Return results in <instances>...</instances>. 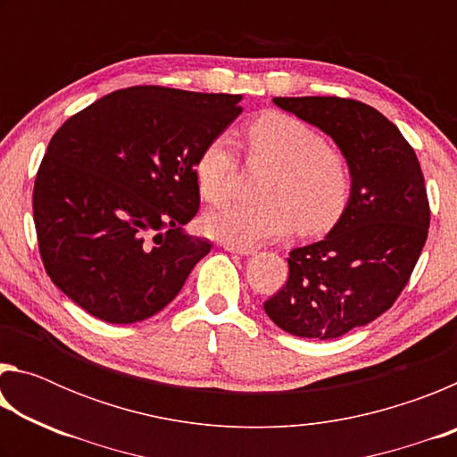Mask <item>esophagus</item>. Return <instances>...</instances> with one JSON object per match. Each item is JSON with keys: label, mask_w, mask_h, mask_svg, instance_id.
Returning <instances> with one entry per match:
<instances>
[{"label": "esophagus", "mask_w": 457, "mask_h": 457, "mask_svg": "<svg viewBox=\"0 0 457 457\" xmlns=\"http://www.w3.org/2000/svg\"><path fill=\"white\" fill-rule=\"evenodd\" d=\"M223 247H226V250L231 253H239V256H252V253H256L253 247H239V245H231V244H223Z\"/></svg>", "instance_id": "obj_1"}]
</instances>
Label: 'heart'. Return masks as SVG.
Here are the masks:
<instances>
[{
    "instance_id": "heart-1",
    "label": "heart",
    "mask_w": 457,
    "mask_h": 457,
    "mask_svg": "<svg viewBox=\"0 0 457 457\" xmlns=\"http://www.w3.org/2000/svg\"><path fill=\"white\" fill-rule=\"evenodd\" d=\"M253 154L276 165L264 191V204H229L207 212L204 231L221 244L253 247L288 236L322 234L340 220L351 197L346 159L328 146L319 130L292 114L266 112L250 125ZM236 145L231 135L213 137L199 151L193 173L207 201L221 204L236 179Z\"/></svg>"
}]
</instances>
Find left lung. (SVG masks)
<instances>
[{"label": "left lung", "instance_id": "1", "mask_svg": "<svg viewBox=\"0 0 457 457\" xmlns=\"http://www.w3.org/2000/svg\"><path fill=\"white\" fill-rule=\"evenodd\" d=\"M343 153L351 197L324 239L290 252V276L266 300L276 327L330 340L389 311L428 239L429 204L411 145L373 106L337 96L274 98Z\"/></svg>", "mask_w": 457, "mask_h": 457}]
</instances>
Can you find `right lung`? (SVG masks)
<instances>
[{
    "instance_id": "1",
    "label": "right lung",
    "mask_w": 457,
    "mask_h": 457,
    "mask_svg": "<svg viewBox=\"0 0 457 457\" xmlns=\"http://www.w3.org/2000/svg\"><path fill=\"white\" fill-rule=\"evenodd\" d=\"M242 98L133 87L58 129L36 175L34 223L46 272L72 303L130 324L179 294L212 250L183 229L199 207L193 165Z\"/></svg>"
}]
</instances>
